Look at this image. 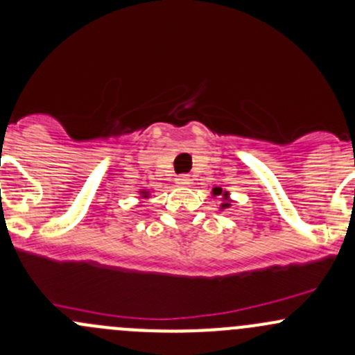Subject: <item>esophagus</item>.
I'll list each match as a JSON object with an SVG mask.
<instances>
[{
	"label": "esophagus",
	"instance_id": "obj_1",
	"mask_svg": "<svg viewBox=\"0 0 355 355\" xmlns=\"http://www.w3.org/2000/svg\"><path fill=\"white\" fill-rule=\"evenodd\" d=\"M175 180H177L178 185H184V187H185V185L190 184V177H189V175H178V177L175 178Z\"/></svg>",
	"mask_w": 355,
	"mask_h": 355
}]
</instances>
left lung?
<instances>
[{"mask_svg":"<svg viewBox=\"0 0 355 355\" xmlns=\"http://www.w3.org/2000/svg\"><path fill=\"white\" fill-rule=\"evenodd\" d=\"M223 192V190L221 189H214V190H212V193H214V196H219V193H221ZM227 206V204H225V207Z\"/></svg>","mask_w":355,"mask_h":355,"instance_id":"obj_1","label":"left lung"}]
</instances>
